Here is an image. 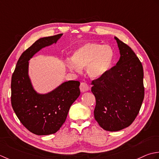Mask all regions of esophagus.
Returning a JSON list of instances; mask_svg holds the SVG:
<instances>
[{"label":"esophagus","instance_id":"1","mask_svg":"<svg viewBox=\"0 0 159 159\" xmlns=\"http://www.w3.org/2000/svg\"><path fill=\"white\" fill-rule=\"evenodd\" d=\"M80 89L81 92L84 93V92L87 91V90L89 89V87L88 84H87L86 82H82L80 84Z\"/></svg>","mask_w":159,"mask_h":159}]
</instances>
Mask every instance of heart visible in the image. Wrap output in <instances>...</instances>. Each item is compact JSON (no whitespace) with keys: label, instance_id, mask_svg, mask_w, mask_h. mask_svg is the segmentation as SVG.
Instances as JSON below:
<instances>
[{"label":"heart","instance_id":"1","mask_svg":"<svg viewBox=\"0 0 159 159\" xmlns=\"http://www.w3.org/2000/svg\"><path fill=\"white\" fill-rule=\"evenodd\" d=\"M114 57V51L111 46L91 42L76 49L72 59H67L65 63L70 70L77 73H80L82 68L86 67L90 77L99 78L111 69Z\"/></svg>","mask_w":159,"mask_h":159}]
</instances>
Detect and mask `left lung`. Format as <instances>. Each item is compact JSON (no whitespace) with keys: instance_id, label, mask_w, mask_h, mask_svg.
Returning a JSON list of instances; mask_svg holds the SVG:
<instances>
[{"instance_id":"obj_1","label":"left lung","mask_w":159,"mask_h":159,"mask_svg":"<svg viewBox=\"0 0 159 159\" xmlns=\"http://www.w3.org/2000/svg\"><path fill=\"white\" fill-rule=\"evenodd\" d=\"M120 58L104 75L92 82L96 99L94 116L107 131L128 127L137 117L144 99L143 69L132 48L115 37Z\"/></svg>"}]
</instances>
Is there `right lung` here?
<instances>
[{
    "mask_svg": "<svg viewBox=\"0 0 159 159\" xmlns=\"http://www.w3.org/2000/svg\"><path fill=\"white\" fill-rule=\"evenodd\" d=\"M62 34L41 38L22 53L11 77V102L25 127L37 135L56 133L66 121L70 106L80 95L78 81H68L46 94L34 90L29 76V61L44 47L57 41Z\"/></svg>",
    "mask_w": 159,
    "mask_h": 159,
    "instance_id": "add662e5",
    "label": "right lung"
}]
</instances>
